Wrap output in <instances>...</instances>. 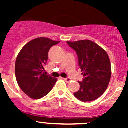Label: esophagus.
Masks as SVG:
<instances>
[{"label": "esophagus", "instance_id": "esophagus-1", "mask_svg": "<svg viewBox=\"0 0 128 128\" xmlns=\"http://www.w3.org/2000/svg\"><path fill=\"white\" fill-rule=\"evenodd\" d=\"M63 79H64V80L67 83L70 82V81L71 80V79H70V78H63Z\"/></svg>", "mask_w": 128, "mask_h": 128}]
</instances>
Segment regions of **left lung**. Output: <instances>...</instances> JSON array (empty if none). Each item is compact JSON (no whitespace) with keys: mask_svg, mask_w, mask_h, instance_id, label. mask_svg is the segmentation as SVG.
<instances>
[{"mask_svg":"<svg viewBox=\"0 0 128 128\" xmlns=\"http://www.w3.org/2000/svg\"><path fill=\"white\" fill-rule=\"evenodd\" d=\"M76 52L84 79L74 96L82 102H92L106 91L111 76V66L106 51L88 40L67 42Z\"/></svg>","mask_w":128,"mask_h":128,"instance_id":"1","label":"left lung"}]
</instances>
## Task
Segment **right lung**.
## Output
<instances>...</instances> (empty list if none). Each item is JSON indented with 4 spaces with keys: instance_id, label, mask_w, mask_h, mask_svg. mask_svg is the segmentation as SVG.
<instances>
[{
    "instance_id": "1",
    "label": "right lung",
    "mask_w": 128,
    "mask_h": 128,
    "mask_svg": "<svg viewBox=\"0 0 128 128\" xmlns=\"http://www.w3.org/2000/svg\"><path fill=\"white\" fill-rule=\"evenodd\" d=\"M60 42L40 37L28 42L16 61L15 73L18 86L31 99H38L48 94L57 79L44 73L48 52Z\"/></svg>"
}]
</instances>
